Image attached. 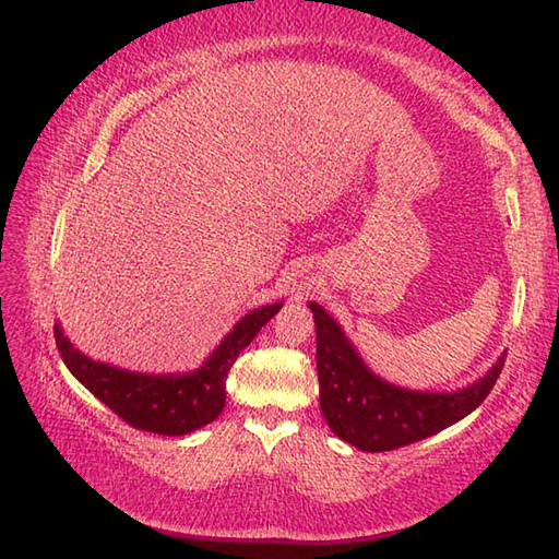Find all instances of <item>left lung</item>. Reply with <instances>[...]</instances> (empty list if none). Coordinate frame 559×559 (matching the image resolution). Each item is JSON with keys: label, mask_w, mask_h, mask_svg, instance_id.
<instances>
[{"label": "left lung", "mask_w": 559, "mask_h": 559, "mask_svg": "<svg viewBox=\"0 0 559 559\" xmlns=\"http://www.w3.org/2000/svg\"><path fill=\"white\" fill-rule=\"evenodd\" d=\"M317 323L319 402L325 423L352 447L380 453L432 437L463 420L493 390L506 356L479 382L451 394L411 392L370 373L323 307L309 302Z\"/></svg>", "instance_id": "8db88e82"}]
</instances>
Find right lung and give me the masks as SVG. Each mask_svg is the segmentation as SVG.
Masks as SVG:
<instances>
[{
    "label": "right lung",
    "instance_id": "right-lung-1",
    "mask_svg": "<svg viewBox=\"0 0 559 559\" xmlns=\"http://www.w3.org/2000/svg\"><path fill=\"white\" fill-rule=\"evenodd\" d=\"M281 307L283 302H276L250 311L210 354V359L195 373L186 376L130 373V370L92 361L70 345L61 325H53V337L70 373L118 418L143 432L181 437L212 423L224 411L228 370Z\"/></svg>",
    "mask_w": 559,
    "mask_h": 559
}]
</instances>
